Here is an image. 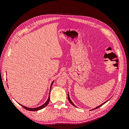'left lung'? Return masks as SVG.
Here are the masks:
<instances>
[{"instance_id": "1", "label": "left lung", "mask_w": 129, "mask_h": 129, "mask_svg": "<svg viewBox=\"0 0 129 129\" xmlns=\"http://www.w3.org/2000/svg\"><path fill=\"white\" fill-rule=\"evenodd\" d=\"M68 100H69V102L70 103H71L73 105H74V107H76V105H75V104H74L73 103V102H72V100H71V99H70V97H69V93H68ZM109 100H108V101H106V102H104L103 103H102V104H101L100 105H99V106H98V107H96L95 108H93V109H92V110H94V109H97V108H100V107H101V106H102V105L104 104H105V103H107V102H108V101H109Z\"/></svg>"}]
</instances>
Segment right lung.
<instances>
[{
	"instance_id": "obj_1",
	"label": "right lung",
	"mask_w": 129,
	"mask_h": 129,
	"mask_svg": "<svg viewBox=\"0 0 129 129\" xmlns=\"http://www.w3.org/2000/svg\"><path fill=\"white\" fill-rule=\"evenodd\" d=\"M53 82H54V81H53L52 82L51 85H50L49 93H50V90H51L52 86V85H53ZM49 95H50V94H49ZM49 101H50V97H49V95L48 100H47L46 102L44 104H42V105H41V106H40V107H37V108H27V107H25V106H24V105H21V104H19H19H20V105H21V106H22L23 108H24V109H26V110H29V111H38V110H41V109H43V108H44L45 107H46L47 105H48V103H49Z\"/></svg>"
}]
</instances>
